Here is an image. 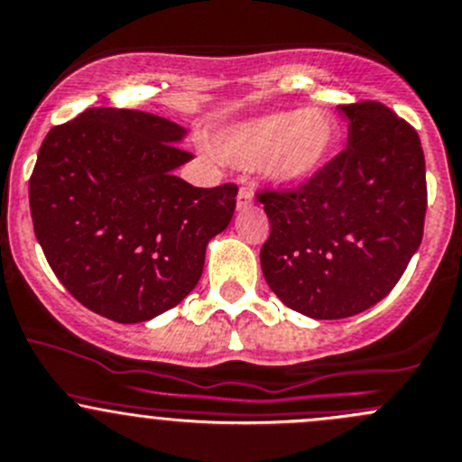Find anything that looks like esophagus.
Wrapping results in <instances>:
<instances>
[{
	"mask_svg": "<svg viewBox=\"0 0 462 462\" xmlns=\"http://www.w3.org/2000/svg\"><path fill=\"white\" fill-rule=\"evenodd\" d=\"M249 207H254V193H251L249 189H240V193H237V208L245 211V208Z\"/></svg>",
	"mask_w": 462,
	"mask_h": 462,
	"instance_id": "esophagus-1",
	"label": "esophagus"
}]
</instances>
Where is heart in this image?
<instances>
[{
  "instance_id": "heart-1",
  "label": "heart",
  "mask_w": 462,
  "mask_h": 462,
  "mask_svg": "<svg viewBox=\"0 0 462 462\" xmlns=\"http://www.w3.org/2000/svg\"><path fill=\"white\" fill-rule=\"evenodd\" d=\"M337 144L336 120L325 111H280L233 125L220 137V155L229 164H263L266 180L296 187L320 173Z\"/></svg>"
}]
</instances>
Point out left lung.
Here are the masks:
<instances>
[{"mask_svg":"<svg viewBox=\"0 0 462 462\" xmlns=\"http://www.w3.org/2000/svg\"><path fill=\"white\" fill-rule=\"evenodd\" d=\"M346 149L296 191L258 196L271 222L260 264L271 291L316 320L383 300L422 240L427 211L420 137L380 102L340 106Z\"/></svg>","mask_w":462,"mask_h":462,"instance_id":"left-lung-1","label":"left lung"}]
</instances>
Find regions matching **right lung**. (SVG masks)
Returning a JSON list of instances; mask_svg holds the SVG:
<instances>
[{
  "mask_svg": "<svg viewBox=\"0 0 462 462\" xmlns=\"http://www.w3.org/2000/svg\"><path fill=\"white\" fill-rule=\"evenodd\" d=\"M187 128L144 111L88 108L51 128L28 182L35 237L70 296L108 320L146 322L196 289L236 184L175 175Z\"/></svg>",
  "mask_w": 462,
  "mask_h": 462,
  "instance_id": "1",
  "label": "right lung"
}]
</instances>
